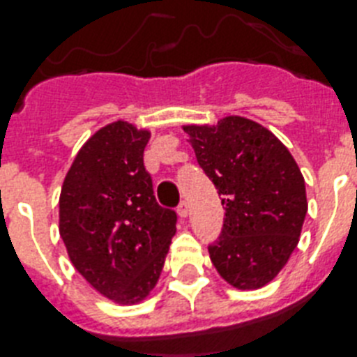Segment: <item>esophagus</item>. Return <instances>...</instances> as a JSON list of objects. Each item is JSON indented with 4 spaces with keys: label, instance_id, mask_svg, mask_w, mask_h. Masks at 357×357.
Returning a JSON list of instances; mask_svg holds the SVG:
<instances>
[{
    "label": "esophagus",
    "instance_id": "obj_1",
    "mask_svg": "<svg viewBox=\"0 0 357 357\" xmlns=\"http://www.w3.org/2000/svg\"><path fill=\"white\" fill-rule=\"evenodd\" d=\"M178 214H179V218H187V215H188V203L187 202L179 203Z\"/></svg>",
    "mask_w": 357,
    "mask_h": 357
}]
</instances>
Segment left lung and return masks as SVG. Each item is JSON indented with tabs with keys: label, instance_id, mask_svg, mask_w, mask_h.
Returning <instances> with one entry per match:
<instances>
[{
	"label": "left lung",
	"instance_id": "left-lung-1",
	"mask_svg": "<svg viewBox=\"0 0 357 357\" xmlns=\"http://www.w3.org/2000/svg\"><path fill=\"white\" fill-rule=\"evenodd\" d=\"M181 128L225 205L221 236L208 247L212 265L234 289H261L298 247L308 208L303 174L289 149L252 119L227 116Z\"/></svg>",
	"mask_w": 357,
	"mask_h": 357
}]
</instances>
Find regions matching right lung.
Here are the masks:
<instances>
[{
	"label": "right lung",
	"instance_id": "obj_1",
	"mask_svg": "<svg viewBox=\"0 0 357 357\" xmlns=\"http://www.w3.org/2000/svg\"><path fill=\"white\" fill-rule=\"evenodd\" d=\"M151 130L109 123L79 149L59 194V234L72 265L118 305L151 294L163 271L176 212L161 208L143 165Z\"/></svg>",
	"mask_w": 357,
	"mask_h": 357
}]
</instances>
